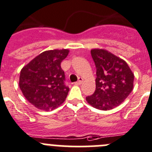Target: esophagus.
<instances>
[{
    "instance_id": "34e87169",
    "label": "esophagus",
    "mask_w": 152,
    "mask_h": 152,
    "mask_svg": "<svg viewBox=\"0 0 152 152\" xmlns=\"http://www.w3.org/2000/svg\"><path fill=\"white\" fill-rule=\"evenodd\" d=\"M82 82H83V79H82V77H79V81H78V82H76V83H75V85H80L82 83Z\"/></svg>"
}]
</instances>
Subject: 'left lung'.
Wrapping results in <instances>:
<instances>
[{
    "label": "left lung",
    "mask_w": 152,
    "mask_h": 152,
    "mask_svg": "<svg viewBox=\"0 0 152 152\" xmlns=\"http://www.w3.org/2000/svg\"><path fill=\"white\" fill-rule=\"evenodd\" d=\"M96 67V91L86 97L96 109L108 110L125 101L134 88V75L125 60L104 49L91 50Z\"/></svg>",
    "instance_id": "1"
}]
</instances>
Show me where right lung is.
Here are the masks:
<instances>
[{"label":"right lung","mask_w":152,"mask_h":152,"mask_svg":"<svg viewBox=\"0 0 152 152\" xmlns=\"http://www.w3.org/2000/svg\"><path fill=\"white\" fill-rule=\"evenodd\" d=\"M69 52L68 49L44 51L20 70V91L26 100L38 109L53 110L65 100L69 88L64 85L61 62Z\"/></svg>","instance_id":"1"}]
</instances>
